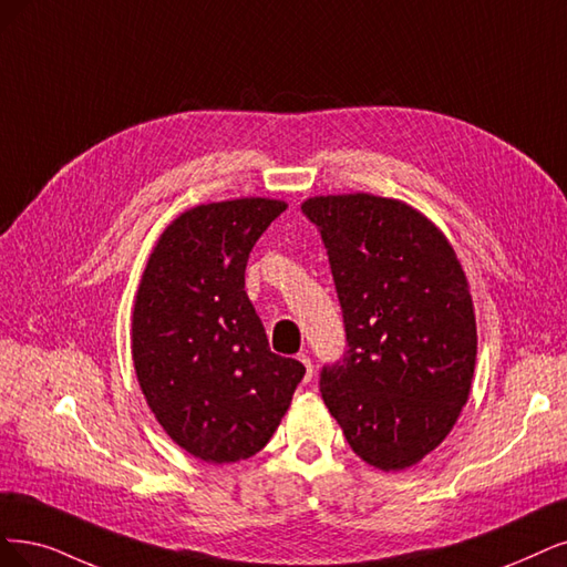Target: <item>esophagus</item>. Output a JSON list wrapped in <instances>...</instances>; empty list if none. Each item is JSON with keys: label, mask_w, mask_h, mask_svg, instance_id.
Wrapping results in <instances>:
<instances>
[{"label": "esophagus", "mask_w": 567, "mask_h": 567, "mask_svg": "<svg viewBox=\"0 0 567 567\" xmlns=\"http://www.w3.org/2000/svg\"><path fill=\"white\" fill-rule=\"evenodd\" d=\"M299 362L306 367V383H310L312 381V362H310V358H308V354H299Z\"/></svg>", "instance_id": "1"}]
</instances>
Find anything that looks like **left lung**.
I'll list each match as a JSON object with an SVG mask.
<instances>
[{"instance_id": "obj_1", "label": "left lung", "mask_w": 567, "mask_h": 567, "mask_svg": "<svg viewBox=\"0 0 567 567\" xmlns=\"http://www.w3.org/2000/svg\"><path fill=\"white\" fill-rule=\"evenodd\" d=\"M346 324V352L320 392L350 449L383 472L434 451L467 404L476 320L446 236L411 205L371 194L316 196Z\"/></svg>"}]
</instances>
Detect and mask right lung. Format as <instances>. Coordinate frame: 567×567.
<instances>
[{"label":"right lung","instance_id":"add662e5","mask_svg":"<svg viewBox=\"0 0 567 567\" xmlns=\"http://www.w3.org/2000/svg\"><path fill=\"white\" fill-rule=\"evenodd\" d=\"M287 203L238 198L186 209L167 226L133 310V362L144 400L177 446L238 463L278 430L306 367L270 352L245 291V268Z\"/></svg>","mask_w":567,"mask_h":567}]
</instances>
